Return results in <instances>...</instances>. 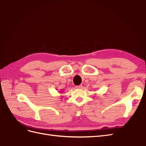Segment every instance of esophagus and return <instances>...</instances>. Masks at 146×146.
I'll return each instance as SVG.
<instances>
[{"label": "esophagus", "mask_w": 146, "mask_h": 146, "mask_svg": "<svg viewBox=\"0 0 146 146\" xmlns=\"http://www.w3.org/2000/svg\"><path fill=\"white\" fill-rule=\"evenodd\" d=\"M82 85H78L76 86V88H77V89H81V88H82Z\"/></svg>", "instance_id": "1"}]
</instances>
